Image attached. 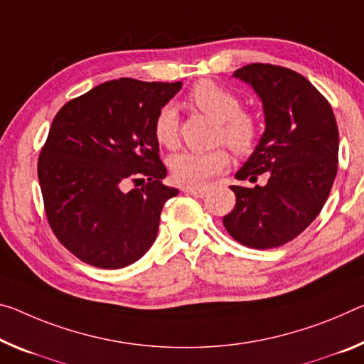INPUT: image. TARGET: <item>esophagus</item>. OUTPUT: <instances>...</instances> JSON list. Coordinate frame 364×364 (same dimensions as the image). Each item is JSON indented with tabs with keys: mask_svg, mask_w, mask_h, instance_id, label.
<instances>
[{
	"mask_svg": "<svg viewBox=\"0 0 364 364\" xmlns=\"http://www.w3.org/2000/svg\"><path fill=\"white\" fill-rule=\"evenodd\" d=\"M183 191L189 194V196H194V198H203L207 193V188L205 186H188V188H183Z\"/></svg>",
	"mask_w": 364,
	"mask_h": 364,
	"instance_id": "1",
	"label": "esophagus"
}]
</instances>
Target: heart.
Returning <instances> with one entry per match:
<instances>
[{
	"label": "heart",
	"instance_id": "heart-1",
	"mask_svg": "<svg viewBox=\"0 0 364 364\" xmlns=\"http://www.w3.org/2000/svg\"><path fill=\"white\" fill-rule=\"evenodd\" d=\"M191 105L218 121L217 141L225 142L235 154L247 155L255 151L261 123L255 113L241 109V100L232 90L213 80H199L189 90ZM152 132L159 146L175 149L180 134V117L175 107H161L154 118ZM170 170L175 180L184 186H194L230 166V154L225 147L209 152H180L170 159Z\"/></svg>",
	"mask_w": 364,
	"mask_h": 364
}]
</instances>
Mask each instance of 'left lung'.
<instances>
[{
    "instance_id": "left-lung-1",
    "label": "left lung",
    "mask_w": 364,
    "mask_h": 364,
    "mask_svg": "<svg viewBox=\"0 0 364 364\" xmlns=\"http://www.w3.org/2000/svg\"><path fill=\"white\" fill-rule=\"evenodd\" d=\"M262 99L265 132L236 180L265 186H230L233 210L223 217L232 238L255 250L296 238L319 215L338 168V128L332 107L293 69L252 63L235 71Z\"/></svg>"
}]
</instances>
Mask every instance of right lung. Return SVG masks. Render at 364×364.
<instances>
[{"instance_id":"1","label":"right lung","mask_w":364,"mask_h":364,"mask_svg":"<svg viewBox=\"0 0 364 364\" xmlns=\"http://www.w3.org/2000/svg\"><path fill=\"white\" fill-rule=\"evenodd\" d=\"M181 82L121 77L61 107L38 155L45 215L80 261L121 269L154 245L160 213L178 189L161 184L152 124ZM128 182L135 188L125 191Z\"/></svg>"}]
</instances>
